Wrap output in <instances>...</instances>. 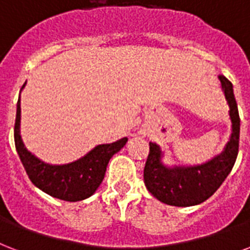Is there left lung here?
<instances>
[{
    "label": "left lung",
    "instance_id": "8db88e82",
    "mask_svg": "<svg viewBox=\"0 0 250 250\" xmlns=\"http://www.w3.org/2000/svg\"><path fill=\"white\" fill-rule=\"evenodd\" d=\"M222 90L229 106L231 136L224 149L212 159L198 165H173L163 163L164 152L156 143H149V155L144 167V184L160 202L176 207L197 206L207 201L231 173L239 153L240 117L233 86L219 76Z\"/></svg>",
    "mask_w": 250,
    "mask_h": 250
}]
</instances>
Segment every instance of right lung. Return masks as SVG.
<instances>
[{"instance_id": "obj_1", "label": "right lung", "mask_w": 250, "mask_h": 250, "mask_svg": "<svg viewBox=\"0 0 250 250\" xmlns=\"http://www.w3.org/2000/svg\"><path fill=\"white\" fill-rule=\"evenodd\" d=\"M127 140L128 139L123 138L110 144H100L73 163L62 165L44 163L24 146L21 136L19 94L14 125L15 148L32 184L51 197L66 202H79L91 197L104 181L110 159L125 146Z\"/></svg>"}]
</instances>
